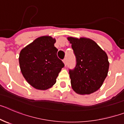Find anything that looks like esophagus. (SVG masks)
<instances>
[{"instance_id":"1","label":"esophagus","mask_w":124,"mask_h":124,"mask_svg":"<svg viewBox=\"0 0 124 124\" xmlns=\"http://www.w3.org/2000/svg\"><path fill=\"white\" fill-rule=\"evenodd\" d=\"M63 63H64V66H66L67 65V63H66V59H64V60H63Z\"/></svg>"}]
</instances>
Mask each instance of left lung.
<instances>
[{
	"instance_id": "obj_1",
	"label": "left lung",
	"mask_w": 124,
	"mask_h": 124,
	"mask_svg": "<svg viewBox=\"0 0 124 124\" xmlns=\"http://www.w3.org/2000/svg\"><path fill=\"white\" fill-rule=\"evenodd\" d=\"M76 58L74 70H70L71 84L79 94H90L101 87L109 71L106 53L90 38L68 37Z\"/></svg>"
}]
</instances>
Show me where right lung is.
I'll use <instances>...</instances> for the list:
<instances>
[{
	"label": "right lung",
	"instance_id": "1",
	"mask_svg": "<svg viewBox=\"0 0 124 124\" xmlns=\"http://www.w3.org/2000/svg\"><path fill=\"white\" fill-rule=\"evenodd\" d=\"M55 38L50 36L37 38L21 50L20 70L28 84L39 90H46L56 82L64 63L56 55Z\"/></svg>",
	"mask_w": 124,
	"mask_h": 124
}]
</instances>
